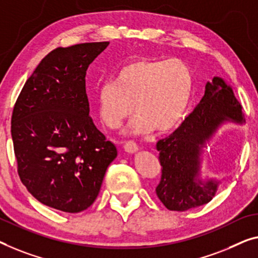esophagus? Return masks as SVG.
Segmentation results:
<instances>
[{"instance_id":"34e87169","label":"esophagus","mask_w":258,"mask_h":258,"mask_svg":"<svg viewBox=\"0 0 258 258\" xmlns=\"http://www.w3.org/2000/svg\"><path fill=\"white\" fill-rule=\"evenodd\" d=\"M124 149L127 153L133 154L139 149V147H138V145L134 141H126L124 144Z\"/></svg>"}]
</instances>
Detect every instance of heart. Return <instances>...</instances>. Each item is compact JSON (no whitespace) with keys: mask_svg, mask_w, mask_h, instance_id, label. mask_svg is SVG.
Masks as SVG:
<instances>
[{"mask_svg":"<svg viewBox=\"0 0 258 258\" xmlns=\"http://www.w3.org/2000/svg\"><path fill=\"white\" fill-rule=\"evenodd\" d=\"M192 90L194 75L183 60H133L118 72L116 80L106 81L99 88V116L107 127L118 128L136 111L138 116L128 132L144 136L155 130L164 133L182 120Z\"/></svg>","mask_w":258,"mask_h":258,"instance_id":"1","label":"heart"}]
</instances>
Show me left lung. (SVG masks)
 Masks as SVG:
<instances>
[{
    "instance_id": "1",
    "label": "left lung",
    "mask_w": 258,
    "mask_h": 258,
    "mask_svg": "<svg viewBox=\"0 0 258 258\" xmlns=\"http://www.w3.org/2000/svg\"><path fill=\"white\" fill-rule=\"evenodd\" d=\"M225 121L243 124L242 106L232 88L213 78L195 110L170 136L157 141L162 175L155 191L168 210L183 212L212 201L220 180L199 179L201 155Z\"/></svg>"
}]
</instances>
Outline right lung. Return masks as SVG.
I'll use <instances>...</instances> for the list:
<instances>
[{"mask_svg": "<svg viewBox=\"0 0 258 258\" xmlns=\"http://www.w3.org/2000/svg\"><path fill=\"white\" fill-rule=\"evenodd\" d=\"M109 41L49 52L15 103L11 137L22 183L37 201L67 213L96 201L117 148L89 116L86 74Z\"/></svg>", "mask_w": 258, "mask_h": 258, "instance_id": "add662e5", "label": "right lung"}]
</instances>
